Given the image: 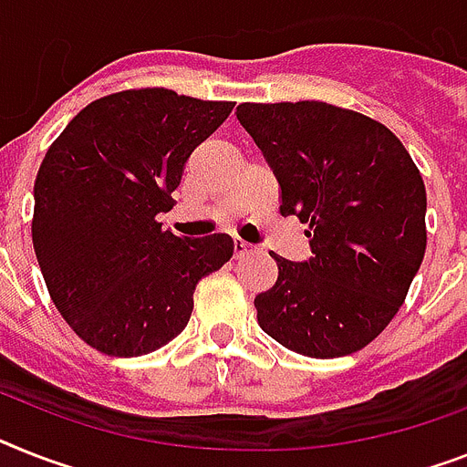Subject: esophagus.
I'll return each mask as SVG.
<instances>
[{"instance_id": "1", "label": "esophagus", "mask_w": 467, "mask_h": 467, "mask_svg": "<svg viewBox=\"0 0 467 467\" xmlns=\"http://www.w3.org/2000/svg\"><path fill=\"white\" fill-rule=\"evenodd\" d=\"M253 250H255V245H250V243H245V241H234V255H236V257L250 255Z\"/></svg>"}]
</instances>
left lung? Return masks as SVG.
<instances>
[{"mask_svg": "<svg viewBox=\"0 0 467 467\" xmlns=\"http://www.w3.org/2000/svg\"><path fill=\"white\" fill-rule=\"evenodd\" d=\"M296 214L312 257L276 260L255 298L257 325L307 358H341L377 338L406 300L425 257L427 192L403 142L375 119L327 102L238 104Z\"/></svg>", "mask_w": 467, "mask_h": 467, "instance_id": "1", "label": "left lung"}]
</instances>
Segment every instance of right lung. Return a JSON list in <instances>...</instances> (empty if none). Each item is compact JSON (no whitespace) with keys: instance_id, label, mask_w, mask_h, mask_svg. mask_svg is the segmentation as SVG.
I'll return each instance as SVG.
<instances>
[{"instance_id":"add662e5","label":"right lung","mask_w":467,"mask_h":467,"mask_svg":"<svg viewBox=\"0 0 467 467\" xmlns=\"http://www.w3.org/2000/svg\"><path fill=\"white\" fill-rule=\"evenodd\" d=\"M231 109L164 88L114 92L80 109L42 160L35 255L61 317L99 353L145 356L179 337L198 281L234 255L226 234L179 238L157 222Z\"/></svg>"}]
</instances>
